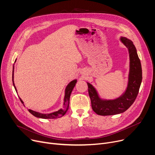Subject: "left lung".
<instances>
[{"instance_id": "left-lung-1", "label": "left lung", "mask_w": 155, "mask_h": 155, "mask_svg": "<svg viewBox=\"0 0 155 155\" xmlns=\"http://www.w3.org/2000/svg\"><path fill=\"white\" fill-rule=\"evenodd\" d=\"M120 41L127 48L129 54V72L126 91L117 99L107 100L101 99L96 89L87 82L88 94L92 108L98 115L112 116L123 113L133 104L139 92L142 81V68L136 47L132 41L120 37Z\"/></svg>"}]
</instances>
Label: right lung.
<instances>
[{"instance_id":"add662e5","label":"right lung","mask_w":155,"mask_h":155,"mask_svg":"<svg viewBox=\"0 0 155 155\" xmlns=\"http://www.w3.org/2000/svg\"><path fill=\"white\" fill-rule=\"evenodd\" d=\"M14 67H13V70H12V82H13V85L14 87L15 90L17 92V89H16V87L14 85ZM77 82V80H73L71 82H70L68 85L67 86L66 88H65V91H64V103H63V107L61 109H60L58 111L53 112L52 113H49V114H42L38 112H36L32 110L29 109V112L31 114L33 115L34 116L38 117V118H42V119H56V118H59L60 117H62L65 114V113L67 112V111L69 107V103H70V97L71 95V93L73 91V88L75 86V84ZM19 99L22 104L24 105L23 101L21 100V99L19 97Z\"/></svg>"}]
</instances>
